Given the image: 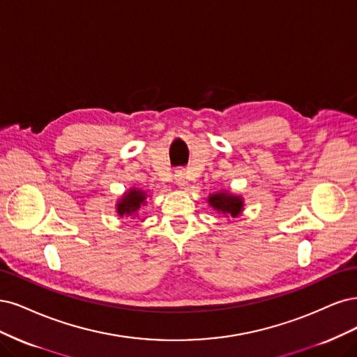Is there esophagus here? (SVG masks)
I'll return each instance as SVG.
<instances>
[{"label":"esophagus","instance_id":"1","mask_svg":"<svg viewBox=\"0 0 357 357\" xmlns=\"http://www.w3.org/2000/svg\"><path fill=\"white\" fill-rule=\"evenodd\" d=\"M175 182H176V185H179V187H185L187 185V175H185V172L183 170H178L176 174H175Z\"/></svg>","mask_w":357,"mask_h":357}]
</instances>
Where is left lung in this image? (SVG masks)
I'll return each instance as SVG.
<instances>
[{"instance_id":"left-lung-1","label":"left lung","mask_w":357,"mask_h":357,"mask_svg":"<svg viewBox=\"0 0 357 357\" xmlns=\"http://www.w3.org/2000/svg\"><path fill=\"white\" fill-rule=\"evenodd\" d=\"M208 203L216 213L225 218H238L245 209V200L229 190H220L209 194Z\"/></svg>"}]
</instances>
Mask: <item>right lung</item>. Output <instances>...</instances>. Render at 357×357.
<instances>
[{
	"label": "right lung",
	"instance_id": "1",
	"mask_svg": "<svg viewBox=\"0 0 357 357\" xmlns=\"http://www.w3.org/2000/svg\"><path fill=\"white\" fill-rule=\"evenodd\" d=\"M146 197L148 194L142 188L132 187L126 190L116 203V213L121 218H139L141 208L146 206Z\"/></svg>",
	"mask_w": 357,
	"mask_h": 357
}]
</instances>
